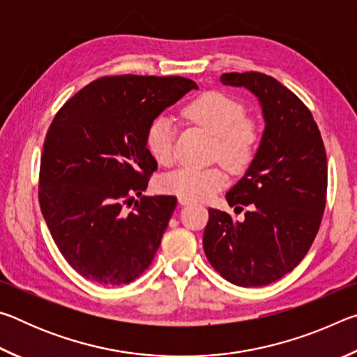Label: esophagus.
<instances>
[{
	"instance_id": "34e87169",
	"label": "esophagus",
	"mask_w": 357,
	"mask_h": 357,
	"mask_svg": "<svg viewBox=\"0 0 357 357\" xmlns=\"http://www.w3.org/2000/svg\"><path fill=\"white\" fill-rule=\"evenodd\" d=\"M178 202H179V204H183V206H185V204H190V203H192V200H189V198H184V197H179Z\"/></svg>"
}]
</instances>
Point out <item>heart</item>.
Wrapping results in <instances>:
<instances>
[{
    "instance_id": "obj_1",
    "label": "heart",
    "mask_w": 357,
    "mask_h": 357,
    "mask_svg": "<svg viewBox=\"0 0 357 357\" xmlns=\"http://www.w3.org/2000/svg\"><path fill=\"white\" fill-rule=\"evenodd\" d=\"M192 123L217 138L215 157L234 172L249 167L259 144V129L255 121L244 118L245 110L227 94L209 91L193 99L184 108ZM176 128L170 116L151 121L144 137L149 155L159 165H170L174 159ZM227 184V173L220 167H181L160 179V190L189 200H206Z\"/></svg>"
}]
</instances>
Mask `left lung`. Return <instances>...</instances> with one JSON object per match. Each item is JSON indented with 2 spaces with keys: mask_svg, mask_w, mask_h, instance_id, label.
Instances as JSON below:
<instances>
[{
  "mask_svg": "<svg viewBox=\"0 0 357 357\" xmlns=\"http://www.w3.org/2000/svg\"><path fill=\"white\" fill-rule=\"evenodd\" d=\"M225 86L255 96L264 129L244 176L227 192L243 222L209 208L203 247L213 268L238 287L269 285L301 263L326 204L328 160L312 113L288 88L259 72L222 74Z\"/></svg>",
  "mask_w": 357,
  "mask_h": 357,
  "instance_id": "1",
  "label": "left lung"
}]
</instances>
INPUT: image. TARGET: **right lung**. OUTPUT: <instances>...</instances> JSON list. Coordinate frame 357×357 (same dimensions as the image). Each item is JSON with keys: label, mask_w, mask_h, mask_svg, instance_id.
Listing matches in <instances>:
<instances>
[{"label": "right lung", "mask_w": 357, "mask_h": 357, "mask_svg": "<svg viewBox=\"0 0 357 357\" xmlns=\"http://www.w3.org/2000/svg\"><path fill=\"white\" fill-rule=\"evenodd\" d=\"M198 84L184 77L99 78L64 104L47 132L39 203L72 268L100 285H126L153 263L176 197H142L157 170L144 143L151 121Z\"/></svg>", "instance_id": "1"}]
</instances>
